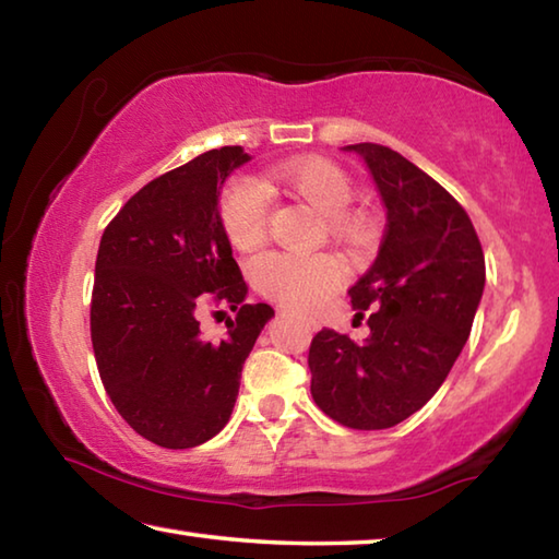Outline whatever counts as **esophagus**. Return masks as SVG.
<instances>
[{
  "mask_svg": "<svg viewBox=\"0 0 559 559\" xmlns=\"http://www.w3.org/2000/svg\"><path fill=\"white\" fill-rule=\"evenodd\" d=\"M306 325H308L310 330H316V320H310V318H308V320H306Z\"/></svg>",
  "mask_w": 559,
  "mask_h": 559,
  "instance_id": "obj_1",
  "label": "esophagus"
}]
</instances>
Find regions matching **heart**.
<instances>
[{"label": "heart", "mask_w": 559, "mask_h": 559, "mask_svg": "<svg viewBox=\"0 0 559 559\" xmlns=\"http://www.w3.org/2000/svg\"><path fill=\"white\" fill-rule=\"evenodd\" d=\"M271 179L298 200L328 216L330 231L347 236L359 219L343 210L353 197L349 177L335 163L323 157L293 159L278 165ZM222 226L239 251H253L269 231V194L257 179L236 177L224 189L219 204ZM343 281V266L328 253H266L253 263V283L273 300L288 308L313 306Z\"/></svg>", "instance_id": "1"}]
</instances>
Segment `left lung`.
Here are the masks:
<instances>
[{"label":"left lung","mask_w":559,"mask_h":559,"mask_svg":"<svg viewBox=\"0 0 559 559\" xmlns=\"http://www.w3.org/2000/svg\"><path fill=\"white\" fill-rule=\"evenodd\" d=\"M370 169L386 210L377 259L349 288L370 335L355 343L323 328L310 343V394L349 429H390L447 380L471 335L486 259L463 206L394 150L343 147Z\"/></svg>","instance_id":"8db88e82"}]
</instances>
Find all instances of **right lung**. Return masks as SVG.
<instances>
[{"label": "right lung", "mask_w": 559, "mask_h": 559, "mask_svg": "<svg viewBox=\"0 0 559 559\" xmlns=\"http://www.w3.org/2000/svg\"><path fill=\"white\" fill-rule=\"evenodd\" d=\"M249 159L239 145L189 159L132 194L103 231L93 353L118 414L157 447L192 449L226 427L241 367L273 318L266 302H243L219 216L224 182ZM210 301L237 313L222 341L199 328Z\"/></svg>", "instance_id": "obj_1"}]
</instances>
